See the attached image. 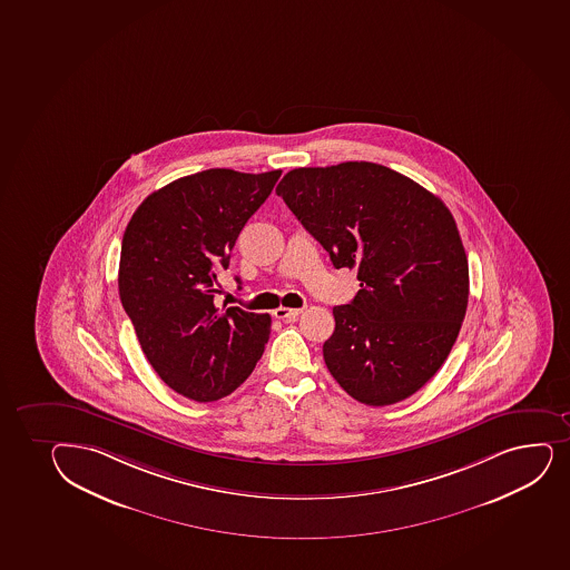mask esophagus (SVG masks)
Here are the masks:
<instances>
[{
  "label": "esophagus",
  "mask_w": 570,
  "mask_h": 570,
  "mask_svg": "<svg viewBox=\"0 0 570 570\" xmlns=\"http://www.w3.org/2000/svg\"><path fill=\"white\" fill-rule=\"evenodd\" d=\"M303 313V308H288V306H278L276 308L275 318L278 320H295L299 314Z\"/></svg>",
  "instance_id": "34e87169"
}]
</instances>
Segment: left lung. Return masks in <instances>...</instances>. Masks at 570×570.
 Returning a JSON list of instances; mask_svg holds the SVG:
<instances>
[{"label":"left lung","instance_id":"obj_1","mask_svg":"<svg viewBox=\"0 0 570 570\" xmlns=\"http://www.w3.org/2000/svg\"><path fill=\"white\" fill-rule=\"evenodd\" d=\"M276 194L362 289L333 308L325 365L368 406L411 397L446 362L469 303V264L446 205L390 167L286 173Z\"/></svg>","mask_w":570,"mask_h":570}]
</instances>
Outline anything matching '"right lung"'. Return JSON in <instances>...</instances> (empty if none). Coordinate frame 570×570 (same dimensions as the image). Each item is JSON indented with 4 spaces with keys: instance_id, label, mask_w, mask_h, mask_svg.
Masks as SVG:
<instances>
[{
    "instance_id": "add662e5",
    "label": "right lung",
    "mask_w": 570,
    "mask_h": 570,
    "mask_svg": "<svg viewBox=\"0 0 570 570\" xmlns=\"http://www.w3.org/2000/svg\"><path fill=\"white\" fill-rule=\"evenodd\" d=\"M281 175L207 169L178 178L150 194L124 232V311L159 379L197 403L235 392L269 341V314L215 299L240 229Z\"/></svg>"
}]
</instances>
